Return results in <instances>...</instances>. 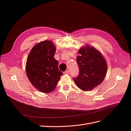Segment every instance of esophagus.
<instances>
[{
	"instance_id": "34e87169",
	"label": "esophagus",
	"mask_w": 131,
	"mask_h": 131,
	"mask_svg": "<svg viewBox=\"0 0 131 131\" xmlns=\"http://www.w3.org/2000/svg\"><path fill=\"white\" fill-rule=\"evenodd\" d=\"M69 70H66L64 72H63L64 74H69Z\"/></svg>"
}]
</instances>
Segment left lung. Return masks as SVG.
I'll return each instance as SVG.
<instances>
[{
  "label": "left lung",
  "instance_id": "1",
  "mask_svg": "<svg viewBox=\"0 0 131 131\" xmlns=\"http://www.w3.org/2000/svg\"><path fill=\"white\" fill-rule=\"evenodd\" d=\"M77 57L79 74L73 79L77 86L83 91L92 90L103 81L107 66L105 59L93 47L86 45L78 51Z\"/></svg>",
  "mask_w": 131,
  "mask_h": 131
}]
</instances>
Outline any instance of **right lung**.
<instances>
[{
	"label": "right lung",
	"mask_w": 131,
	"mask_h": 131,
	"mask_svg": "<svg viewBox=\"0 0 131 131\" xmlns=\"http://www.w3.org/2000/svg\"><path fill=\"white\" fill-rule=\"evenodd\" d=\"M56 47L50 40L36 44L28 54L26 72L32 84L41 92H53L62 73L54 58Z\"/></svg>",
	"instance_id": "obj_1"
}]
</instances>
